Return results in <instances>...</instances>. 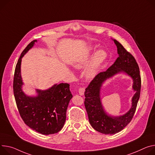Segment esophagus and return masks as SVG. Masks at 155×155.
<instances>
[{"label":"esophagus","mask_w":155,"mask_h":155,"mask_svg":"<svg viewBox=\"0 0 155 155\" xmlns=\"http://www.w3.org/2000/svg\"><path fill=\"white\" fill-rule=\"evenodd\" d=\"M84 92H85V88H81V87L78 88V93H79L80 95H83Z\"/></svg>","instance_id":"1"}]
</instances>
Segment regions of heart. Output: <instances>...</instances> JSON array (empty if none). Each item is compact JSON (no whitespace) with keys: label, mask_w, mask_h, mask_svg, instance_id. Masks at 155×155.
<instances>
[{"label":"heart","mask_w":155,"mask_h":155,"mask_svg":"<svg viewBox=\"0 0 155 155\" xmlns=\"http://www.w3.org/2000/svg\"><path fill=\"white\" fill-rule=\"evenodd\" d=\"M92 52L93 50L91 49L87 54L80 56L74 62V67L77 69L83 68L88 64ZM106 58L107 54L103 50L97 51L94 54L88 67L85 72V77L87 80H91L96 75L98 70L105 61Z\"/></svg>","instance_id":"b5f03b06"}]
</instances>
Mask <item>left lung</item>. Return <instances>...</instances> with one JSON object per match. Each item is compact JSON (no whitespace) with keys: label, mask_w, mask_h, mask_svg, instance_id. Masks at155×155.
I'll return each instance as SVG.
<instances>
[{"label":"left lung","mask_w":155,"mask_h":155,"mask_svg":"<svg viewBox=\"0 0 155 155\" xmlns=\"http://www.w3.org/2000/svg\"><path fill=\"white\" fill-rule=\"evenodd\" d=\"M117 48L119 57L105 72L98 74L92 80L85 91V106L92 127L104 134H115L127 125L132 119L140 98L141 77L138 64L134 56L119 42L113 39ZM123 72L133 79V89L136 93L132 99L130 110L124 115L114 117L106 113L101 104L100 90L102 83L114 75Z\"/></svg>","instance_id":"1"}]
</instances>
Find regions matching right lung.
Masks as SVG:
<instances>
[{"mask_svg":"<svg viewBox=\"0 0 155 155\" xmlns=\"http://www.w3.org/2000/svg\"><path fill=\"white\" fill-rule=\"evenodd\" d=\"M33 40L21 54L13 78V93L16 104L24 122L33 130L43 135L59 132L66 120V111L73 97L68 83L55 84L46 90H36V96L26 95L22 90L21 62L24 55L35 45Z\"/></svg>","mask_w":155,"mask_h":155,"instance_id":"1","label":"right lung"}]
</instances>
